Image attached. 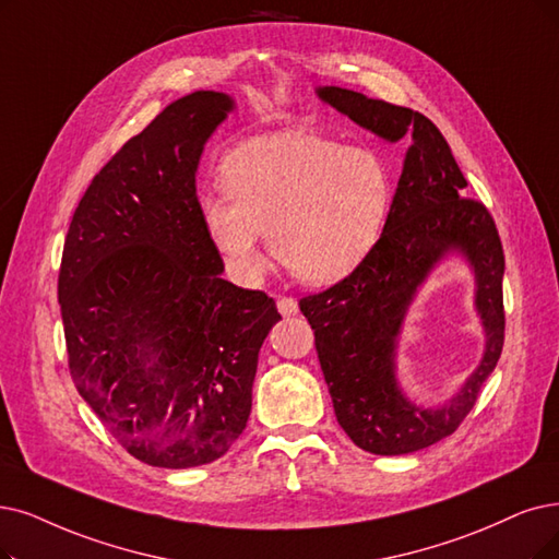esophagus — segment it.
<instances>
[{
	"label": "esophagus",
	"mask_w": 559,
	"mask_h": 559,
	"mask_svg": "<svg viewBox=\"0 0 559 559\" xmlns=\"http://www.w3.org/2000/svg\"><path fill=\"white\" fill-rule=\"evenodd\" d=\"M277 309H280L282 317H296L298 314V302L294 298L282 296V298H277Z\"/></svg>",
	"instance_id": "esophagus-1"
}]
</instances>
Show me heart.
<instances>
[{"instance_id":"heart-1","label":"heart","mask_w":559,"mask_h":559,"mask_svg":"<svg viewBox=\"0 0 559 559\" xmlns=\"http://www.w3.org/2000/svg\"><path fill=\"white\" fill-rule=\"evenodd\" d=\"M225 194L199 202V217L236 273L257 277L273 257L298 282L348 277L381 236L392 204L385 165L367 148L309 130H282L236 146L219 165Z\"/></svg>"}]
</instances>
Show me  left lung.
Returning <instances> with one entry per match:
<instances>
[{
  "mask_svg": "<svg viewBox=\"0 0 559 559\" xmlns=\"http://www.w3.org/2000/svg\"><path fill=\"white\" fill-rule=\"evenodd\" d=\"M317 94L378 138L411 140L381 238L348 277L300 300L340 427L365 452L411 454L459 429L500 360L502 242L488 209L461 197L467 183L433 121L342 86H319ZM452 251L463 253L476 273L487 348L480 367L449 404L427 409L400 392L393 357L416 288Z\"/></svg>",
  "mask_w": 559,
  "mask_h": 559,
  "instance_id": "8db88e82",
  "label": "left lung"
}]
</instances>
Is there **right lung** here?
Instances as JSON below:
<instances>
[{
    "label": "right lung",
    "instance_id": "add662e5",
    "mask_svg": "<svg viewBox=\"0 0 559 559\" xmlns=\"http://www.w3.org/2000/svg\"><path fill=\"white\" fill-rule=\"evenodd\" d=\"M234 100L167 105L94 176L59 267L69 369L128 454L183 471L225 456L252 411L259 348L282 319L222 280L194 174Z\"/></svg>",
    "mask_w": 559,
    "mask_h": 559
}]
</instances>
